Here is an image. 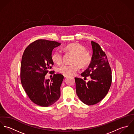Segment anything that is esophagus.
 Returning a JSON list of instances; mask_svg holds the SVG:
<instances>
[{"instance_id":"1","label":"esophagus","mask_w":134,"mask_h":134,"mask_svg":"<svg viewBox=\"0 0 134 134\" xmlns=\"http://www.w3.org/2000/svg\"><path fill=\"white\" fill-rule=\"evenodd\" d=\"M63 76L64 77H66L68 76V75H63Z\"/></svg>"}]
</instances>
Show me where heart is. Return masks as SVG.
Listing matches in <instances>:
<instances>
[{
    "label": "heart",
    "mask_w": 134,
    "mask_h": 134,
    "mask_svg": "<svg viewBox=\"0 0 134 134\" xmlns=\"http://www.w3.org/2000/svg\"><path fill=\"white\" fill-rule=\"evenodd\" d=\"M64 51L68 53L74 55L73 58L72 64H63L58 69V71L63 75H70L75 74L79 70V66L82 68L88 67L91 63L92 57L87 53L86 48L80 44L73 43L65 45ZM51 58L54 63L60 64L62 63L63 55L59 50L54 51L51 55Z\"/></svg>",
    "instance_id": "1"
}]
</instances>
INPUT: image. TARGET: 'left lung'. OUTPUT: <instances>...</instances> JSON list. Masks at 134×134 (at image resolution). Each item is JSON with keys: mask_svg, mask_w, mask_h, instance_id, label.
I'll return each mask as SVG.
<instances>
[{"mask_svg": "<svg viewBox=\"0 0 134 134\" xmlns=\"http://www.w3.org/2000/svg\"><path fill=\"white\" fill-rule=\"evenodd\" d=\"M93 50L92 61L81 75L84 79H91L86 82L82 79L75 78L77 95L82 102L92 105L102 100L110 89L112 75L111 70L107 56L98 44L91 41Z\"/></svg>", "mask_w": 134, "mask_h": 134, "instance_id": "obj_1", "label": "left lung"}]
</instances>
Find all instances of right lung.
Returning <instances> with one entry per match:
<instances>
[{
  "instance_id": "1",
  "label": "right lung",
  "mask_w": 134,
  "mask_h": 134,
  "mask_svg": "<svg viewBox=\"0 0 134 134\" xmlns=\"http://www.w3.org/2000/svg\"><path fill=\"white\" fill-rule=\"evenodd\" d=\"M60 44L56 41L38 40L26 47L22 56L20 65L22 86L31 100L40 106H49L60 96L63 76L54 74L51 81L45 78L54 65L51 58L52 51ZM54 72L49 71L52 74Z\"/></svg>"
}]
</instances>
